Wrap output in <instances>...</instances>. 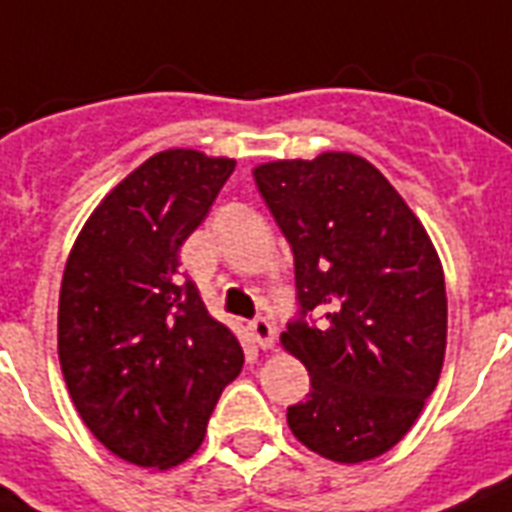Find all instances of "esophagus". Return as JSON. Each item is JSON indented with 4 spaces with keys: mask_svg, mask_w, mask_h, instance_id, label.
I'll return each mask as SVG.
<instances>
[{
    "mask_svg": "<svg viewBox=\"0 0 512 512\" xmlns=\"http://www.w3.org/2000/svg\"><path fill=\"white\" fill-rule=\"evenodd\" d=\"M249 337H252V342H255L257 348H273V342H276V327H273L268 319H263V316H257V319L249 321Z\"/></svg>",
    "mask_w": 512,
    "mask_h": 512,
    "instance_id": "1",
    "label": "esophagus"
}]
</instances>
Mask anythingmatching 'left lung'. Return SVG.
<instances>
[{"instance_id":"1","label":"left lung","mask_w":512,"mask_h":512,"mask_svg":"<svg viewBox=\"0 0 512 512\" xmlns=\"http://www.w3.org/2000/svg\"><path fill=\"white\" fill-rule=\"evenodd\" d=\"M255 183L295 255L297 316L281 345L305 364L311 393L287 409L289 428L327 460L380 457L420 417L444 366L436 249L361 156L260 164Z\"/></svg>"}]
</instances>
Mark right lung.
I'll use <instances>...</instances> for the list:
<instances>
[{"instance_id": "obj_1", "label": "right lung", "mask_w": 512, "mask_h": 512, "mask_svg": "<svg viewBox=\"0 0 512 512\" xmlns=\"http://www.w3.org/2000/svg\"><path fill=\"white\" fill-rule=\"evenodd\" d=\"M233 159L151 156L84 223L58 305V356L76 412L116 457L170 468L204 441L244 350L180 276V247L207 217Z\"/></svg>"}]
</instances>
